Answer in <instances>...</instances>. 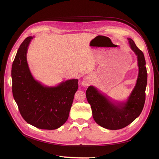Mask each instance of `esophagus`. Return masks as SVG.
Returning <instances> with one entry per match:
<instances>
[{"label":"esophagus","instance_id":"34e87169","mask_svg":"<svg viewBox=\"0 0 159 159\" xmlns=\"http://www.w3.org/2000/svg\"><path fill=\"white\" fill-rule=\"evenodd\" d=\"M82 85H83L84 86H85V87L89 85V82H88V80H87V79H84L83 80V81H82Z\"/></svg>","mask_w":159,"mask_h":159}]
</instances>
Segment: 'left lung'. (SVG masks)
Wrapping results in <instances>:
<instances>
[{"mask_svg": "<svg viewBox=\"0 0 159 159\" xmlns=\"http://www.w3.org/2000/svg\"><path fill=\"white\" fill-rule=\"evenodd\" d=\"M128 39L130 48L137 56L139 68L137 84L128 100L115 104L94 86H89L85 93L94 121L108 129H120L131 123L141 114L145 101L147 72L144 55L132 39Z\"/></svg>", "mask_w": 159, "mask_h": 159, "instance_id": "1", "label": "left lung"}]
</instances>
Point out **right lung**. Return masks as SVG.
Instances as JSON below:
<instances>
[{"instance_id":"obj_1","label":"right lung","mask_w":159,"mask_h":159,"mask_svg":"<svg viewBox=\"0 0 159 159\" xmlns=\"http://www.w3.org/2000/svg\"><path fill=\"white\" fill-rule=\"evenodd\" d=\"M32 36L21 43L12 63V94L22 117L29 124L43 129H55L68 120L78 80L62 82L47 87L31 75L26 54Z\"/></svg>"}]
</instances>
